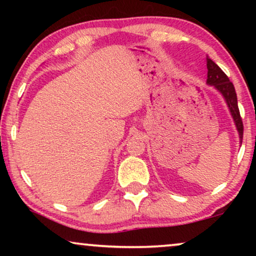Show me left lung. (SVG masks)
<instances>
[{"label":"left lung","mask_w":256,"mask_h":256,"mask_svg":"<svg viewBox=\"0 0 256 256\" xmlns=\"http://www.w3.org/2000/svg\"><path fill=\"white\" fill-rule=\"evenodd\" d=\"M206 65H208V84L214 86L225 98L230 113H232L234 122H236L238 132H239L240 140L242 142L244 124L242 118L240 116L239 107H238V98L234 85L232 82H230L228 76L225 74V72L210 58H206Z\"/></svg>","instance_id":"obj_1"}]
</instances>
